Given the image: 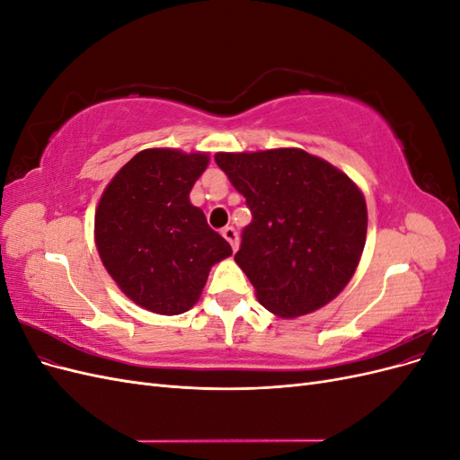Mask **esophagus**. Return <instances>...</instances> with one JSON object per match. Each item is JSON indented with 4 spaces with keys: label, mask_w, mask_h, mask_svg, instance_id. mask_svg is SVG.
<instances>
[{
    "label": "esophagus",
    "mask_w": 460,
    "mask_h": 460,
    "mask_svg": "<svg viewBox=\"0 0 460 460\" xmlns=\"http://www.w3.org/2000/svg\"><path fill=\"white\" fill-rule=\"evenodd\" d=\"M222 235H225V238L228 240V243L232 245V249H234V252H235V249H238V243H240L238 232H235V228H234V226H226V228H222Z\"/></svg>",
    "instance_id": "34e87169"
}]
</instances>
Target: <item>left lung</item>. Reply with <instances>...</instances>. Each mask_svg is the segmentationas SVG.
<instances>
[{"mask_svg": "<svg viewBox=\"0 0 460 460\" xmlns=\"http://www.w3.org/2000/svg\"><path fill=\"white\" fill-rule=\"evenodd\" d=\"M252 222L235 262L264 309L296 318L351 280L367 240V203L336 166L303 149L217 153Z\"/></svg>", "mask_w": 460, "mask_h": 460, "instance_id": "8db88e82", "label": "left lung"}]
</instances>
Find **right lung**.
<instances>
[{"label":"right lung","mask_w":460,"mask_h":460,"mask_svg":"<svg viewBox=\"0 0 460 460\" xmlns=\"http://www.w3.org/2000/svg\"><path fill=\"white\" fill-rule=\"evenodd\" d=\"M207 163L205 153L140 151L97 205L95 245L105 269L151 313L191 309L213 264L232 255L230 243L188 198Z\"/></svg>","instance_id":"obj_1"}]
</instances>
